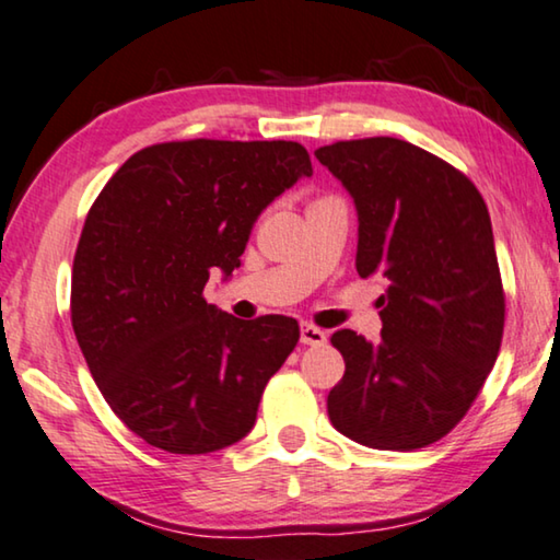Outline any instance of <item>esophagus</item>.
<instances>
[{"label": "esophagus", "instance_id": "34e87169", "mask_svg": "<svg viewBox=\"0 0 560 560\" xmlns=\"http://www.w3.org/2000/svg\"><path fill=\"white\" fill-rule=\"evenodd\" d=\"M301 343L322 346V343H326V331L316 328L314 324H301Z\"/></svg>", "mask_w": 560, "mask_h": 560}]
</instances>
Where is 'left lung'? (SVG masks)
Masks as SVG:
<instances>
[{"label": "left lung", "instance_id": "left-lung-1", "mask_svg": "<svg viewBox=\"0 0 560 560\" xmlns=\"http://www.w3.org/2000/svg\"><path fill=\"white\" fill-rule=\"evenodd\" d=\"M359 214L357 271L378 277L381 341L331 336L346 361L328 419L369 448L413 451L464 419L501 349L505 299L486 201L468 176L394 137L316 149Z\"/></svg>", "mask_w": 560, "mask_h": 560}]
</instances>
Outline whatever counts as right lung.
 <instances>
[{
    "label": "right lung",
    "instance_id": "1",
    "mask_svg": "<svg viewBox=\"0 0 560 560\" xmlns=\"http://www.w3.org/2000/svg\"><path fill=\"white\" fill-rule=\"evenodd\" d=\"M312 174L296 141H166L129 156L89 209L72 326L106 404L149 446L211 454L254 429L299 324L242 322L203 287L232 277L261 211Z\"/></svg>",
    "mask_w": 560,
    "mask_h": 560
}]
</instances>
